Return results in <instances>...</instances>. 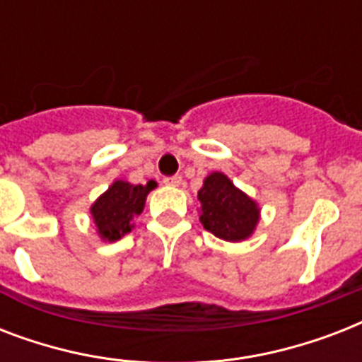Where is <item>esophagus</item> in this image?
<instances>
[{"label": "esophagus", "mask_w": 362, "mask_h": 362, "mask_svg": "<svg viewBox=\"0 0 362 362\" xmlns=\"http://www.w3.org/2000/svg\"><path fill=\"white\" fill-rule=\"evenodd\" d=\"M165 186H170V187H178L182 184V176L180 175H175V176H167L165 178Z\"/></svg>", "instance_id": "esophagus-1"}]
</instances>
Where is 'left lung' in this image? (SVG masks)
<instances>
[{"mask_svg":"<svg viewBox=\"0 0 362 362\" xmlns=\"http://www.w3.org/2000/svg\"><path fill=\"white\" fill-rule=\"evenodd\" d=\"M199 220L206 231L226 242L250 238L261 218L257 201L238 189L227 175L214 170L203 180L197 193Z\"/></svg>","mask_w":362,"mask_h":362,"instance_id":"8db88e82","label":"left lung"}]
</instances>
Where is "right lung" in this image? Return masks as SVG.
Wrapping results in <instances>:
<instances>
[{"label":"right lung","mask_w":362,"mask_h":362,"mask_svg":"<svg viewBox=\"0 0 362 362\" xmlns=\"http://www.w3.org/2000/svg\"><path fill=\"white\" fill-rule=\"evenodd\" d=\"M158 186L150 180L142 184H129L127 180H115L109 189L101 193L90 206L93 226L99 238L105 242L120 240L135 227L133 220L144 210L148 193Z\"/></svg>","instance_id":"obj_1"}]
</instances>
